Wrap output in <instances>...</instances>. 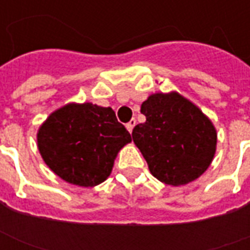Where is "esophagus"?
<instances>
[{"mask_svg":"<svg viewBox=\"0 0 250 250\" xmlns=\"http://www.w3.org/2000/svg\"><path fill=\"white\" fill-rule=\"evenodd\" d=\"M136 125V120L135 119H131L127 125H125V127H127V130H128V132H132V130H134V127H135Z\"/></svg>","mask_w":250,"mask_h":250,"instance_id":"1","label":"esophagus"}]
</instances>
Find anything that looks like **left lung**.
I'll list each match as a JSON object with an SVG mask.
<instances>
[{"label":"left lung","mask_w":250,"mask_h":250,"mask_svg":"<svg viewBox=\"0 0 250 250\" xmlns=\"http://www.w3.org/2000/svg\"><path fill=\"white\" fill-rule=\"evenodd\" d=\"M141 112L146 122L135 125L132 139L158 181L184 186L209 168L217 130L193 102L175 91L157 92L142 103Z\"/></svg>","instance_id":"obj_1"}]
</instances>
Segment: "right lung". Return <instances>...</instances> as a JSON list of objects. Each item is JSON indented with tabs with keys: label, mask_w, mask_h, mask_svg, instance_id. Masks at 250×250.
Masks as SVG:
<instances>
[{
	"label": "right lung",
	"mask_w": 250,
	"mask_h": 250,
	"mask_svg": "<svg viewBox=\"0 0 250 250\" xmlns=\"http://www.w3.org/2000/svg\"><path fill=\"white\" fill-rule=\"evenodd\" d=\"M131 135L111 107L68 103L53 111L37 131L46 166L68 184L92 188L108 178L118 152Z\"/></svg>",
	"instance_id": "obj_1"
}]
</instances>
